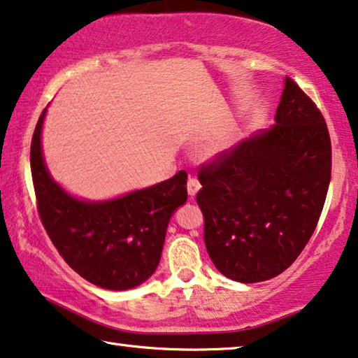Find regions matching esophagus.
<instances>
[{"mask_svg": "<svg viewBox=\"0 0 358 358\" xmlns=\"http://www.w3.org/2000/svg\"><path fill=\"white\" fill-rule=\"evenodd\" d=\"M186 188H188V194H189V197H194L196 194H197V191H199V188H201V183H199V180H196V178H188V185H186Z\"/></svg>", "mask_w": 358, "mask_h": 358, "instance_id": "1", "label": "esophagus"}]
</instances>
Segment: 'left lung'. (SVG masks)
<instances>
[{
    "label": "left lung",
    "mask_w": 358,
    "mask_h": 358,
    "mask_svg": "<svg viewBox=\"0 0 358 358\" xmlns=\"http://www.w3.org/2000/svg\"><path fill=\"white\" fill-rule=\"evenodd\" d=\"M275 120L197 172L207 252L239 282L275 278L292 265L315 231L331 180L327 122L291 77Z\"/></svg>",
    "instance_id": "left-lung-1"
}]
</instances>
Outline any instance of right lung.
I'll use <instances>...</instances> for the list:
<instances>
[{
  "mask_svg": "<svg viewBox=\"0 0 358 358\" xmlns=\"http://www.w3.org/2000/svg\"><path fill=\"white\" fill-rule=\"evenodd\" d=\"M36 122L30 146L36 209L48 236L72 270L93 285L124 291L141 285L161 260L170 217L185 204V170L108 202H85L69 196L48 173L41 156V125Z\"/></svg>",
  "mask_w": 358,
  "mask_h": 358,
  "instance_id": "1",
  "label": "right lung"
}]
</instances>
